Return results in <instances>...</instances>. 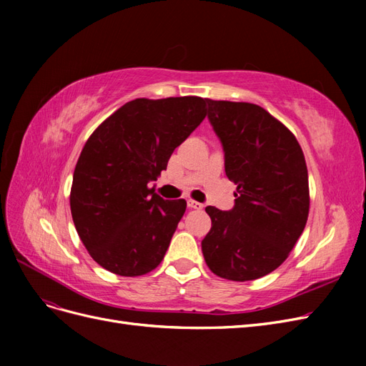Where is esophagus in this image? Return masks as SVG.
Returning a JSON list of instances; mask_svg holds the SVG:
<instances>
[{"mask_svg":"<svg viewBox=\"0 0 366 366\" xmlns=\"http://www.w3.org/2000/svg\"><path fill=\"white\" fill-rule=\"evenodd\" d=\"M187 207H191V209H203V204L195 202V200H187Z\"/></svg>","mask_w":366,"mask_h":366,"instance_id":"1","label":"esophagus"}]
</instances>
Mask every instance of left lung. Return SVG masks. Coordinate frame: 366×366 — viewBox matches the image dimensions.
<instances>
[{
    "label": "left lung",
    "instance_id": "obj_1",
    "mask_svg": "<svg viewBox=\"0 0 366 366\" xmlns=\"http://www.w3.org/2000/svg\"><path fill=\"white\" fill-rule=\"evenodd\" d=\"M207 119L237 192L230 210L206 207L212 227L202 241L203 257L219 278L258 280L280 267L304 232L310 207L304 152L259 105L207 99Z\"/></svg>",
    "mask_w": 366,
    "mask_h": 366
}]
</instances>
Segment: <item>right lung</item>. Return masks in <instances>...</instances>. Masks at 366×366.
<instances>
[{
    "label": "right lung",
    "mask_w": 366,
    "mask_h": 366,
    "mask_svg": "<svg viewBox=\"0 0 366 366\" xmlns=\"http://www.w3.org/2000/svg\"><path fill=\"white\" fill-rule=\"evenodd\" d=\"M197 96L134 99L96 128L76 163L73 223L92 258L108 272L140 276L162 262L186 202L149 189L174 149L206 117Z\"/></svg>",
    "instance_id": "1"
}]
</instances>
